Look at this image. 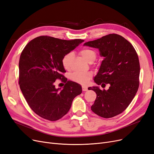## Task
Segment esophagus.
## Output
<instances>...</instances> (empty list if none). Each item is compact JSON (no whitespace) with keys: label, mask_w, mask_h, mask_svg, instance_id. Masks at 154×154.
Returning a JSON list of instances; mask_svg holds the SVG:
<instances>
[{"label":"esophagus","mask_w":154,"mask_h":154,"mask_svg":"<svg viewBox=\"0 0 154 154\" xmlns=\"http://www.w3.org/2000/svg\"><path fill=\"white\" fill-rule=\"evenodd\" d=\"M82 91H88V88L86 86H83L82 87Z\"/></svg>","instance_id":"1"}]
</instances>
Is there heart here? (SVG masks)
<instances>
[{
    "mask_svg": "<svg viewBox=\"0 0 154 154\" xmlns=\"http://www.w3.org/2000/svg\"><path fill=\"white\" fill-rule=\"evenodd\" d=\"M79 54L83 57V59L88 62L94 61L96 57L95 53L88 48H83L80 50ZM73 57V54L72 52L68 53L63 56L62 60V63L63 67L66 69L69 68L70 62ZM92 78V73L91 72H74L71 75V79L73 82L82 85H87L90 79Z\"/></svg>",
    "mask_w": 154,
    "mask_h": 154,
    "instance_id": "1",
    "label": "heart"
}]
</instances>
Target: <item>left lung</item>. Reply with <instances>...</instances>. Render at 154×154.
<instances>
[{
	"label": "left lung",
	"mask_w": 154,
	"mask_h": 154,
	"mask_svg": "<svg viewBox=\"0 0 154 154\" xmlns=\"http://www.w3.org/2000/svg\"><path fill=\"white\" fill-rule=\"evenodd\" d=\"M83 46L99 50L104 57L94 82L109 83L108 90L99 87H89L97 94L91 106L94 113L108 119L122 113L134 97L139 87L140 66L137 53L129 42L122 36L111 34L88 41Z\"/></svg>",
	"instance_id": "left-lung-1"
}]
</instances>
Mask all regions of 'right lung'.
Returning <instances> with one entry per match:
<instances>
[{
  "label": "right lung",
  "mask_w": 154,
  "mask_h": 154,
  "mask_svg": "<svg viewBox=\"0 0 154 154\" xmlns=\"http://www.w3.org/2000/svg\"><path fill=\"white\" fill-rule=\"evenodd\" d=\"M83 41L39 36L24 48L19 60L20 87L30 108L41 117L51 121L61 119L74 98L82 94L80 85L62 75L66 72L62 60ZM57 79L66 82L62 89L55 87Z\"/></svg>",
  "instance_id": "add662e5"
}]
</instances>
